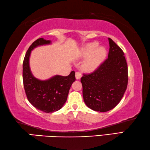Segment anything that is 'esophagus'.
<instances>
[{
  "instance_id": "esophagus-1",
  "label": "esophagus",
  "mask_w": 150,
  "mask_h": 150,
  "mask_svg": "<svg viewBox=\"0 0 150 150\" xmlns=\"http://www.w3.org/2000/svg\"><path fill=\"white\" fill-rule=\"evenodd\" d=\"M82 74L81 72H79V71H77V72L75 73V78L76 79H80L81 77Z\"/></svg>"
}]
</instances>
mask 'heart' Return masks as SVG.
I'll list each match as a JSON object with an SVG mask.
<instances>
[{
    "label": "heart",
    "instance_id": "obj_1",
    "mask_svg": "<svg viewBox=\"0 0 150 150\" xmlns=\"http://www.w3.org/2000/svg\"><path fill=\"white\" fill-rule=\"evenodd\" d=\"M98 42H93L85 45L80 50V56L87 57L83 63L85 70L92 71L96 69L105 58L106 49L103 47H99Z\"/></svg>",
    "mask_w": 150,
    "mask_h": 150
}]
</instances>
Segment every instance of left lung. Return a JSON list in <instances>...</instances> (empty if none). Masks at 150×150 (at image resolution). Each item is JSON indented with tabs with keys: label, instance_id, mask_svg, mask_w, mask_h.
I'll use <instances>...</instances> for the list:
<instances>
[{
	"label": "left lung",
	"instance_id": "obj_1",
	"mask_svg": "<svg viewBox=\"0 0 150 150\" xmlns=\"http://www.w3.org/2000/svg\"><path fill=\"white\" fill-rule=\"evenodd\" d=\"M108 58L96 71L81 79L83 97L88 108L106 112L117 105L128 82L127 65L122 49L109 38Z\"/></svg>",
	"mask_w": 150,
	"mask_h": 150
}]
</instances>
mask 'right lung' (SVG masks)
Segmentation results:
<instances>
[{
	"mask_svg": "<svg viewBox=\"0 0 150 150\" xmlns=\"http://www.w3.org/2000/svg\"><path fill=\"white\" fill-rule=\"evenodd\" d=\"M51 41L40 38L34 41L26 53L23 64V79L26 96L35 108L45 113H53L62 108L67 101L70 87L75 81L72 71L68 76L54 75L47 80H39L30 69L29 57L32 50Z\"/></svg>",
	"mask_w": 150,
	"mask_h": 150,
	"instance_id": "obj_1",
	"label": "right lung"
}]
</instances>
